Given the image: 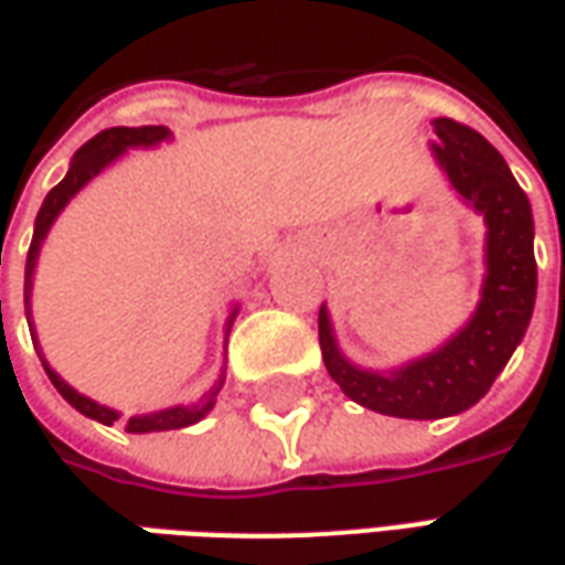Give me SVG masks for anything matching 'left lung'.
Returning <instances> with one entry per match:
<instances>
[{
	"mask_svg": "<svg viewBox=\"0 0 565 565\" xmlns=\"http://www.w3.org/2000/svg\"><path fill=\"white\" fill-rule=\"evenodd\" d=\"M429 145L454 193L484 217V284L472 318L433 354L372 372L342 354L330 311L320 306V351L348 399L379 415L436 420L472 408L521 344L535 306L533 209L490 141L450 117L433 120Z\"/></svg>",
	"mask_w": 565,
	"mask_h": 565,
	"instance_id": "1",
	"label": "left lung"
}]
</instances>
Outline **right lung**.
Returning <instances> with one entry per match:
<instances>
[{
    "instance_id": "1",
    "label": "right lung",
    "mask_w": 565,
    "mask_h": 565,
    "mask_svg": "<svg viewBox=\"0 0 565 565\" xmlns=\"http://www.w3.org/2000/svg\"><path fill=\"white\" fill-rule=\"evenodd\" d=\"M172 139V132L166 127H111L103 129L99 136H93L84 148L72 157V166H68L66 178L60 181V184L44 196L42 209H39V217H35V233H32V245L30 254H26V284H23V306H26V320H30V332L35 335V327H32V278H35V263H39V254H42V245L47 233H51V226L60 217V211L66 209L68 202L75 199L78 190L90 184L96 174L108 169L117 157H124L129 148H157L160 141ZM235 315H238V306H233L230 311V318H226V335H230V327H233ZM35 342V351L42 356V366L47 372V379L54 384L60 396L66 399L72 408H78L84 417H93V420H99V424L111 426L115 420H120V412L115 408H108V405H99L90 396H84L78 393L72 384L56 375L51 363L44 360L42 348H39V339H32ZM223 381H226V369L221 372V379L211 384L209 393H202L196 403H186V405H172V408H162V412H150V415H136L127 420V433H166V429H184V426L199 424L202 417L209 415L211 408H214V399H217V393H221Z\"/></svg>"
}]
</instances>
